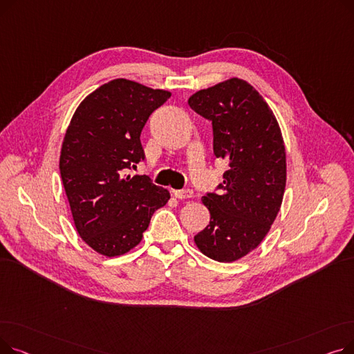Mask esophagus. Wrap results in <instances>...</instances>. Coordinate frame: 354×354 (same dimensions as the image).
Wrapping results in <instances>:
<instances>
[{"label":"esophagus","instance_id":"34e87169","mask_svg":"<svg viewBox=\"0 0 354 354\" xmlns=\"http://www.w3.org/2000/svg\"><path fill=\"white\" fill-rule=\"evenodd\" d=\"M174 195L178 199H189L194 196V191L192 189H178V191H174Z\"/></svg>","mask_w":354,"mask_h":354}]
</instances>
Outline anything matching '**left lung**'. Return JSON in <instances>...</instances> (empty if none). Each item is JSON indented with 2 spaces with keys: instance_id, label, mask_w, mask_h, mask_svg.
<instances>
[{
  "instance_id": "8db88e82",
  "label": "left lung",
  "mask_w": 354,
  "mask_h": 354,
  "mask_svg": "<svg viewBox=\"0 0 354 354\" xmlns=\"http://www.w3.org/2000/svg\"><path fill=\"white\" fill-rule=\"evenodd\" d=\"M188 103L212 122L214 153L228 163L219 194L202 196L211 221L195 244L215 261L232 263L261 244L280 211L287 178L281 130L263 96L236 77L196 91Z\"/></svg>"
}]
</instances>
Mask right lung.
Returning a JSON list of instances; mask_svg holds the SVG:
<instances>
[{
  "instance_id": "right-lung-1",
  "label": "right lung",
  "mask_w": 354,
  "mask_h": 354,
  "mask_svg": "<svg viewBox=\"0 0 354 354\" xmlns=\"http://www.w3.org/2000/svg\"><path fill=\"white\" fill-rule=\"evenodd\" d=\"M171 93L132 80H111L80 103L62 146L60 174L74 225L84 243L106 257L136 247L166 189L129 169L145 159L140 133Z\"/></svg>"
}]
</instances>
